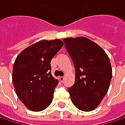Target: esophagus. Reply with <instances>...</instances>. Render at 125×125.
<instances>
[{"mask_svg":"<svg viewBox=\"0 0 125 125\" xmlns=\"http://www.w3.org/2000/svg\"><path fill=\"white\" fill-rule=\"evenodd\" d=\"M59 79H60V80L61 82H62V81L64 80L65 77H59Z\"/></svg>","mask_w":125,"mask_h":125,"instance_id":"1","label":"esophagus"}]
</instances>
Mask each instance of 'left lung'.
I'll return each mask as SVG.
<instances>
[{
	"label": "left lung",
	"instance_id": "1",
	"mask_svg": "<svg viewBox=\"0 0 125 125\" xmlns=\"http://www.w3.org/2000/svg\"><path fill=\"white\" fill-rule=\"evenodd\" d=\"M75 69V84L68 88L73 103L82 111L94 110L108 91L112 71L104 50L84 37L63 39Z\"/></svg>",
	"mask_w": 125,
	"mask_h": 125
}]
</instances>
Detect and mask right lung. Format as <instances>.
I'll list each match as a JSON object with an SVG mask.
<instances>
[{
  "instance_id": "right-lung-1",
  "label": "right lung",
  "mask_w": 125,
  "mask_h": 125,
  "mask_svg": "<svg viewBox=\"0 0 125 125\" xmlns=\"http://www.w3.org/2000/svg\"><path fill=\"white\" fill-rule=\"evenodd\" d=\"M60 40H41L16 58L12 79L16 94L30 110L40 112L52 101L58 80L51 75L50 62L63 46Z\"/></svg>"
}]
</instances>
